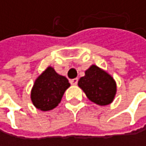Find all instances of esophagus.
Here are the masks:
<instances>
[{
    "instance_id": "esophagus-1",
    "label": "esophagus",
    "mask_w": 146,
    "mask_h": 146,
    "mask_svg": "<svg viewBox=\"0 0 146 146\" xmlns=\"http://www.w3.org/2000/svg\"><path fill=\"white\" fill-rule=\"evenodd\" d=\"M78 78H73V79H70V83H71V84H73V85H76L77 84H78Z\"/></svg>"
}]
</instances>
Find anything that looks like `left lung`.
Wrapping results in <instances>:
<instances>
[{
    "label": "left lung",
    "instance_id": "left-lung-1",
    "mask_svg": "<svg viewBox=\"0 0 146 146\" xmlns=\"http://www.w3.org/2000/svg\"><path fill=\"white\" fill-rule=\"evenodd\" d=\"M78 85L90 101L99 106L111 104L117 94L115 79L96 65H91L85 71L84 76L79 78Z\"/></svg>",
    "mask_w": 146,
    "mask_h": 146
}]
</instances>
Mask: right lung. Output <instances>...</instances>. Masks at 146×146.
<instances>
[{"mask_svg":"<svg viewBox=\"0 0 146 146\" xmlns=\"http://www.w3.org/2000/svg\"><path fill=\"white\" fill-rule=\"evenodd\" d=\"M69 86L70 83L66 77L49 66L34 83L30 95L32 103L40 111H50L58 106Z\"/></svg>","mask_w":146,"mask_h":146,"instance_id":"add662e5","label":"right lung"}]
</instances>
